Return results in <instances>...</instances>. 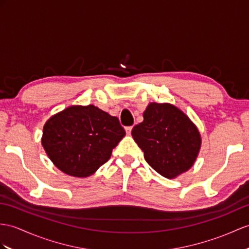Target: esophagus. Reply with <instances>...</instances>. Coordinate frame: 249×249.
<instances>
[{
    "label": "esophagus",
    "instance_id": "obj_1",
    "mask_svg": "<svg viewBox=\"0 0 249 249\" xmlns=\"http://www.w3.org/2000/svg\"><path fill=\"white\" fill-rule=\"evenodd\" d=\"M132 126H126V128H125V132H126V134H128V135H130L131 134V132H132Z\"/></svg>",
    "mask_w": 249,
    "mask_h": 249
}]
</instances>
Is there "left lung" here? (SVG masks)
Instances as JSON below:
<instances>
[{
    "label": "left lung",
    "mask_w": 249,
    "mask_h": 249,
    "mask_svg": "<svg viewBox=\"0 0 249 249\" xmlns=\"http://www.w3.org/2000/svg\"><path fill=\"white\" fill-rule=\"evenodd\" d=\"M143 121L132 136L143 151L144 160L167 178H175L195 165L202 145L197 126L177 106L151 102Z\"/></svg>",
    "instance_id": "obj_1"
}]
</instances>
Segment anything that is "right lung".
Returning <instances> with one entry per match:
<instances>
[{
    "label": "right lung",
    "instance_id": "add662e5",
    "mask_svg": "<svg viewBox=\"0 0 249 249\" xmlns=\"http://www.w3.org/2000/svg\"><path fill=\"white\" fill-rule=\"evenodd\" d=\"M124 135L117 117L93 105L71 106L46 121L41 142L60 171L88 178L110 160Z\"/></svg>",
    "mask_w": 249,
    "mask_h": 249
}]
</instances>
